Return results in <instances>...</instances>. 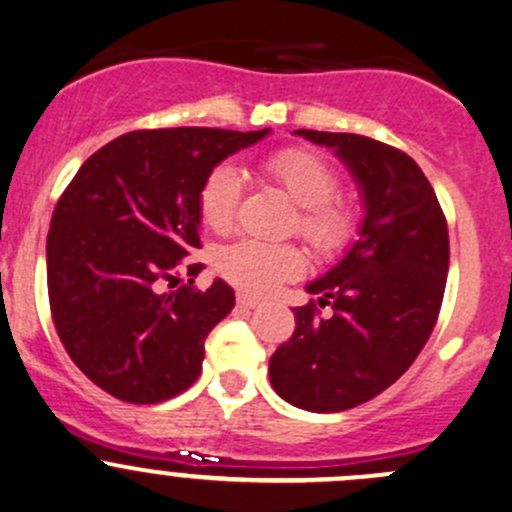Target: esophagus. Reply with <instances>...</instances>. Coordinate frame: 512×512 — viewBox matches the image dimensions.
Returning <instances> with one entry per match:
<instances>
[{"label":"esophagus","mask_w":512,"mask_h":512,"mask_svg":"<svg viewBox=\"0 0 512 512\" xmlns=\"http://www.w3.org/2000/svg\"><path fill=\"white\" fill-rule=\"evenodd\" d=\"M238 306L257 308V306H262V301L255 299V296H250V294H238Z\"/></svg>","instance_id":"obj_1"}]
</instances>
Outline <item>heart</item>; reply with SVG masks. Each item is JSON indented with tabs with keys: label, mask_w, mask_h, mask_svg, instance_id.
I'll list each match as a JSON object with an SVG mask.
<instances>
[{
	"label": "heart",
	"mask_w": 512,
	"mask_h": 512,
	"mask_svg": "<svg viewBox=\"0 0 512 512\" xmlns=\"http://www.w3.org/2000/svg\"><path fill=\"white\" fill-rule=\"evenodd\" d=\"M265 174L284 189L299 209V233L320 255H335L355 233V213L335 199L338 174L323 157L306 148H286L269 155ZM243 196V174L230 162H221L206 174L199 189V213L211 230H228ZM216 267L250 294H272L279 284L296 279L306 257L291 243L238 240L216 255Z\"/></svg>",
	"instance_id": "b5f03b06"
}]
</instances>
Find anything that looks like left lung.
Instances as JSON below:
<instances>
[{"mask_svg": "<svg viewBox=\"0 0 512 512\" xmlns=\"http://www.w3.org/2000/svg\"><path fill=\"white\" fill-rule=\"evenodd\" d=\"M347 167L362 196L359 238L323 277L316 303L294 308L296 330L269 359V381L291 406L338 413L389 389L420 355L437 323L449 235L428 177L411 155L355 136L299 128Z\"/></svg>", "mask_w": 512, "mask_h": 512, "instance_id": "obj_1", "label": "left lung"}]
</instances>
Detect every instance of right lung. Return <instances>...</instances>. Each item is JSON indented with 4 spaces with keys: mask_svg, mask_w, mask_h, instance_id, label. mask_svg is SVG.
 Returning <instances> with one entry per match:
<instances>
[{
    "mask_svg": "<svg viewBox=\"0 0 512 512\" xmlns=\"http://www.w3.org/2000/svg\"><path fill=\"white\" fill-rule=\"evenodd\" d=\"M265 131L160 128L119 136L84 160L60 196L46 243L48 299L67 355L99 389L160 403L199 379L204 340L233 311L223 279L179 289L201 247L199 189ZM196 277L199 265H187Z\"/></svg>",
    "mask_w": 512,
    "mask_h": 512,
    "instance_id": "right-lung-1",
    "label": "right lung"
}]
</instances>
